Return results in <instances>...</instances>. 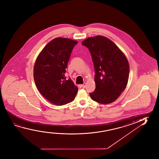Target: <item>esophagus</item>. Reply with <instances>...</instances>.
<instances>
[{
    "label": "esophagus",
    "mask_w": 159,
    "mask_h": 159,
    "mask_svg": "<svg viewBox=\"0 0 159 159\" xmlns=\"http://www.w3.org/2000/svg\"><path fill=\"white\" fill-rule=\"evenodd\" d=\"M86 83H84L83 84H82V85H81V86L83 88H85V87H86Z\"/></svg>",
    "instance_id": "34e87169"
}]
</instances>
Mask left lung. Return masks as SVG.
<instances>
[{
	"label": "left lung",
	"instance_id": "1",
	"mask_svg": "<svg viewBox=\"0 0 159 159\" xmlns=\"http://www.w3.org/2000/svg\"><path fill=\"white\" fill-rule=\"evenodd\" d=\"M82 45L89 50L95 69V89L90 96L100 104L111 103L128 84L130 68L126 57L107 37H90Z\"/></svg>",
	"mask_w": 159,
	"mask_h": 159
}]
</instances>
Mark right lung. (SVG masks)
<instances>
[{
	"instance_id": "right-lung-1",
	"label": "right lung",
	"mask_w": 159,
	"mask_h": 159,
	"mask_svg": "<svg viewBox=\"0 0 159 159\" xmlns=\"http://www.w3.org/2000/svg\"><path fill=\"white\" fill-rule=\"evenodd\" d=\"M78 42L57 38L42 50L35 61L34 79L38 90L49 102L63 105L73 102L78 89L65 76L73 48Z\"/></svg>"
}]
</instances>
